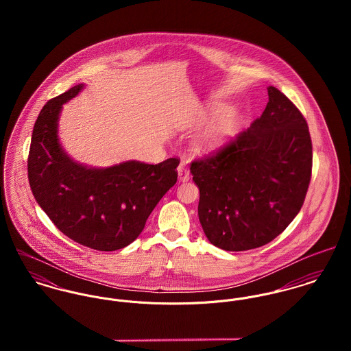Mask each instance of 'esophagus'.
Returning a JSON list of instances; mask_svg holds the SVG:
<instances>
[{
  "instance_id": "esophagus-1",
  "label": "esophagus",
  "mask_w": 351,
  "mask_h": 351,
  "mask_svg": "<svg viewBox=\"0 0 351 351\" xmlns=\"http://www.w3.org/2000/svg\"><path fill=\"white\" fill-rule=\"evenodd\" d=\"M177 170H178V180H180L181 182H185V181L189 180V170H188V166H186L184 162L180 163V166H178Z\"/></svg>"
}]
</instances>
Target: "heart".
Instances as JSON below:
<instances>
[{
	"mask_svg": "<svg viewBox=\"0 0 351 351\" xmlns=\"http://www.w3.org/2000/svg\"><path fill=\"white\" fill-rule=\"evenodd\" d=\"M239 128L237 114L230 113L219 117L201 136L197 142V149L201 152H212L223 147L231 138L235 136Z\"/></svg>",
	"mask_w": 351,
	"mask_h": 351,
	"instance_id": "heart-1",
	"label": "heart"
}]
</instances>
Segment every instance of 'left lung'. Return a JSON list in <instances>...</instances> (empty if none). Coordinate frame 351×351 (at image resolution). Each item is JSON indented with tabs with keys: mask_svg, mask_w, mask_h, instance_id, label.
Segmentation results:
<instances>
[{
	"mask_svg": "<svg viewBox=\"0 0 351 351\" xmlns=\"http://www.w3.org/2000/svg\"><path fill=\"white\" fill-rule=\"evenodd\" d=\"M261 117L223 147L191 163L208 241L226 251L261 247L300 212L312 142L298 106L274 86Z\"/></svg>",
	"mask_w": 351,
	"mask_h": 351,
	"instance_id": "left-lung-1",
	"label": "left lung"
}]
</instances>
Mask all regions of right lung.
Returning a JSON list of instances; mask_svg holds the SVG:
<instances>
[{"instance_id":"add662e5","label":"right lung","mask_w":351,"mask_h":351,"mask_svg":"<svg viewBox=\"0 0 351 351\" xmlns=\"http://www.w3.org/2000/svg\"><path fill=\"white\" fill-rule=\"evenodd\" d=\"M82 88L73 86L40 110L28 154L29 186L66 237L93 250H119L139 237L155 205L177 182L180 160H127L106 169L74 162L59 145L58 119L63 104Z\"/></svg>"}]
</instances>
